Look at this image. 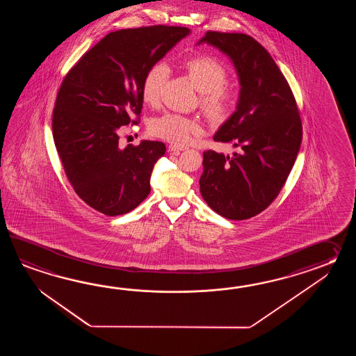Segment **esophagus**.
Masks as SVG:
<instances>
[{
    "label": "esophagus",
    "mask_w": 356,
    "mask_h": 356,
    "mask_svg": "<svg viewBox=\"0 0 356 356\" xmlns=\"http://www.w3.org/2000/svg\"><path fill=\"white\" fill-rule=\"evenodd\" d=\"M168 149H169V152H183V150H187L188 147L183 146V145L170 144L168 146Z\"/></svg>",
    "instance_id": "obj_1"
}]
</instances>
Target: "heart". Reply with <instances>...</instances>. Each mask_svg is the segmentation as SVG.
<instances>
[{
  "label": "heart",
  "instance_id": "b5f03b06",
  "mask_svg": "<svg viewBox=\"0 0 356 356\" xmlns=\"http://www.w3.org/2000/svg\"><path fill=\"white\" fill-rule=\"evenodd\" d=\"M181 67L200 91V106L213 122L227 120L234 109L236 91L227 83V70L219 60L207 54L193 56L181 63ZM169 70L164 62H156L145 74L141 97L145 104L156 106L161 100L163 86ZM154 136L175 145L187 144L192 137L202 134L204 123L198 117H186L167 112L150 122Z\"/></svg>",
  "mask_w": 356,
  "mask_h": 356
}]
</instances>
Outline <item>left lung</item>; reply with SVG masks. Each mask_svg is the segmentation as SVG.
Here are the masks:
<instances>
[{
	"mask_svg": "<svg viewBox=\"0 0 356 356\" xmlns=\"http://www.w3.org/2000/svg\"><path fill=\"white\" fill-rule=\"evenodd\" d=\"M204 42L232 58L242 88L236 111L213 136L239 152H204L200 191L221 216L250 219L273 204L288 179L302 144V118L285 76L256 39L210 31L198 43Z\"/></svg>",
	"mask_w": 356,
	"mask_h": 356,
	"instance_id": "8db88e82",
	"label": "left lung"
}]
</instances>
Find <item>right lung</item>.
<instances>
[{
  "label": "right lung",
  "mask_w": 356,
  "mask_h": 356,
  "mask_svg": "<svg viewBox=\"0 0 356 356\" xmlns=\"http://www.w3.org/2000/svg\"><path fill=\"white\" fill-rule=\"evenodd\" d=\"M188 28L152 25L106 34L71 68L54 103L56 149L72 188L106 216L132 211L150 193L159 141L120 147L123 126L140 122L145 74L188 35Z\"/></svg>",
  "instance_id": "obj_1"
}]
</instances>
